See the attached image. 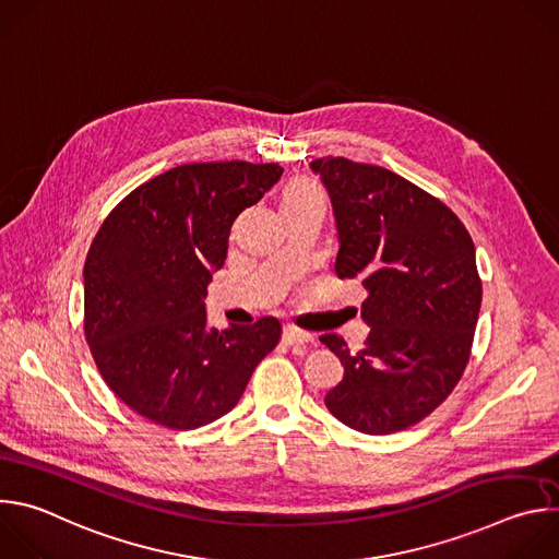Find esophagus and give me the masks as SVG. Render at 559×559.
Wrapping results in <instances>:
<instances>
[{
	"label": "esophagus",
	"instance_id": "esophagus-1",
	"mask_svg": "<svg viewBox=\"0 0 559 559\" xmlns=\"http://www.w3.org/2000/svg\"><path fill=\"white\" fill-rule=\"evenodd\" d=\"M283 341H285V345H309V343H313V336L311 334H307V332H300V330H296V328H285L283 330Z\"/></svg>",
	"mask_w": 559,
	"mask_h": 559
}]
</instances>
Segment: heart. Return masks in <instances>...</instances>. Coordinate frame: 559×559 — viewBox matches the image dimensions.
<instances>
[{
    "label": "heart",
    "instance_id": "b5f03b06",
    "mask_svg": "<svg viewBox=\"0 0 559 559\" xmlns=\"http://www.w3.org/2000/svg\"><path fill=\"white\" fill-rule=\"evenodd\" d=\"M309 197H323L321 190H318L309 181H296L285 190V203L287 201H298V199H309Z\"/></svg>",
    "mask_w": 559,
    "mask_h": 559
}]
</instances>
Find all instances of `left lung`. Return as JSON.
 Listing matches in <instances>:
<instances>
[{
	"mask_svg": "<svg viewBox=\"0 0 559 559\" xmlns=\"http://www.w3.org/2000/svg\"><path fill=\"white\" fill-rule=\"evenodd\" d=\"M325 186L338 231V278L367 289L360 316L369 336L343 362L325 405L343 425L386 436L429 416L457 384L483 302L475 248L460 218L395 173L325 156L309 164Z\"/></svg>",
	"mask_w": 559,
	"mask_h": 559,
	"instance_id": "8db88e82",
	"label": "left lung"
}]
</instances>
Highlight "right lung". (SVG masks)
<instances>
[{
  "label": "right lung",
  "mask_w": 559,
  "mask_h": 559,
  "mask_svg": "<svg viewBox=\"0 0 559 559\" xmlns=\"http://www.w3.org/2000/svg\"><path fill=\"white\" fill-rule=\"evenodd\" d=\"M283 175L278 164H186L132 190L104 221L84 265L86 341L123 405L186 431L231 412L278 345L281 323L218 332L205 296L229 225Z\"/></svg>",
  "instance_id": "add662e5"
}]
</instances>
